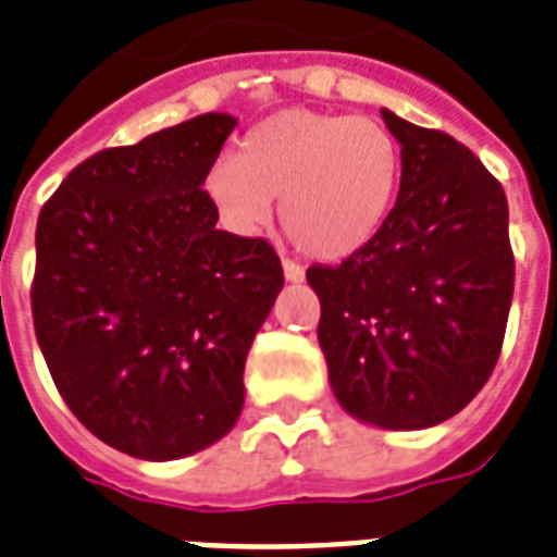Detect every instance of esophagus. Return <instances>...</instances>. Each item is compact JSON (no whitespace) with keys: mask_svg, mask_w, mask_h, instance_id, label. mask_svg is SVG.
I'll use <instances>...</instances> for the list:
<instances>
[{"mask_svg":"<svg viewBox=\"0 0 557 557\" xmlns=\"http://www.w3.org/2000/svg\"><path fill=\"white\" fill-rule=\"evenodd\" d=\"M282 270H284V278L293 284L305 282V270L299 264H293V261H282Z\"/></svg>","mask_w":557,"mask_h":557,"instance_id":"obj_1","label":"esophagus"}]
</instances>
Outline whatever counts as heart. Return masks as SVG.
Masks as SVG:
<instances>
[{
	"mask_svg": "<svg viewBox=\"0 0 557 557\" xmlns=\"http://www.w3.org/2000/svg\"><path fill=\"white\" fill-rule=\"evenodd\" d=\"M400 185V148L363 115L282 110L252 127L240 157H220L202 188L220 223L258 235L282 197L287 238L317 261H343L377 238Z\"/></svg>",
	"mask_w": 557,
	"mask_h": 557,
	"instance_id": "obj_1",
	"label": "heart"
}]
</instances>
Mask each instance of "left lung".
Returning a JSON list of instances; mask_svg holds the SVG:
<instances>
[{
  "instance_id": "8db88e82",
  "label": "left lung",
  "mask_w": 557,
  "mask_h": 557,
  "mask_svg": "<svg viewBox=\"0 0 557 557\" xmlns=\"http://www.w3.org/2000/svg\"><path fill=\"white\" fill-rule=\"evenodd\" d=\"M400 188L377 238L310 267L334 398L381 430L454 418L494 372L515 293L503 185L454 136L381 110Z\"/></svg>"
}]
</instances>
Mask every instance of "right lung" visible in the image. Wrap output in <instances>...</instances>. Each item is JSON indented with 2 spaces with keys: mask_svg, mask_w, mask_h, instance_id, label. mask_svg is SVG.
<instances>
[{
  "mask_svg": "<svg viewBox=\"0 0 557 557\" xmlns=\"http://www.w3.org/2000/svg\"><path fill=\"white\" fill-rule=\"evenodd\" d=\"M230 113L95 153L37 220L32 310L77 421L136 459L200 454L244 409V363L284 287L261 238L218 230L202 191Z\"/></svg>",
  "mask_w": 557,
  "mask_h": 557,
  "instance_id": "right-lung-1",
  "label": "right lung"
}]
</instances>
